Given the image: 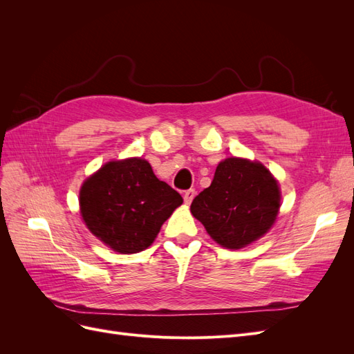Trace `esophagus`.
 I'll return each mask as SVG.
<instances>
[{
	"label": "esophagus",
	"mask_w": 354,
	"mask_h": 354,
	"mask_svg": "<svg viewBox=\"0 0 354 354\" xmlns=\"http://www.w3.org/2000/svg\"><path fill=\"white\" fill-rule=\"evenodd\" d=\"M195 195H196V192H195L194 189H189V190H186V192H185V194H183L185 202H186V203H190L192 201H194Z\"/></svg>",
	"instance_id": "esophagus-1"
}]
</instances>
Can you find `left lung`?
Masks as SVG:
<instances>
[{
	"label": "left lung",
	"mask_w": 354,
	"mask_h": 354,
	"mask_svg": "<svg viewBox=\"0 0 354 354\" xmlns=\"http://www.w3.org/2000/svg\"><path fill=\"white\" fill-rule=\"evenodd\" d=\"M279 207V186L267 168L227 158L218 164L211 186L192 202L190 211L217 243L239 250L272 227Z\"/></svg>",
	"instance_id": "obj_1"
}]
</instances>
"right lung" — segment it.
<instances>
[{"instance_id":"obj_1","label":"right lung","mask_w":354,"mask_h":354,"mask_svg":"<svg viewBox=\"0 0 354 354\" xmlns=\"http://www.w3.org/2000/svg\"><path fill=\"white\" fill-rule=\"evenodd\" d=\"M181 202L178 192L158 180L151 164L140 158L103 165L87 178L80 194L87 227L121 254L151 246Z\"/></svg>"}]
</instances>
